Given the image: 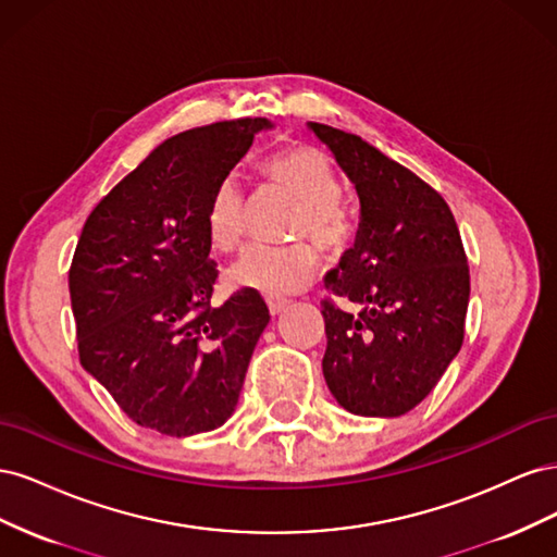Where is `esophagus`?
<instances>
[{
	"instance_id": "obj_1",
	"label": "esophagus",
	"mask_w": 557,
	"mask_h": 557,
	"mask_svg": "<svg viewBox=\"0 0 557 557\" xmlns=\"http://www.w3.org/2000/svg\"><path fill=\"white\" fill-rule=\"evenodd\" d=\"M267 307H269V313L272 315H278L285 307H288V299H278V297H269L267 299Z\"/></svg>"
}]
</instances>
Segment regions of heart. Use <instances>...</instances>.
<instances>
[{"instance_id":"obj_1","label":"heart","mask_w":557,"mask_h":557,"mask_svg":"<svg viewBox=\"0 0 557 557\" xmlns=\"http://www.w3.org/2000/svg\"><path fill=\"white\" fill-rule=\"evenodd\" d=\"M272 188L297 201L288 239L283 248L252 246L232 264L230 283L264 295H288L305 288L318 272V256L339 260L356 242V221L342 201V178L334 162L313 146H295L260 164ZM207 237L213 248L232 252L246 237V195L232 176L215 185L205 215Z\"/></svg>"}]
</instances>
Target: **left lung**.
Masks as SVG:
<instances>
[{"instance_id":"1","label":"left lung","mask_w":557,"mask_h":557,"mask_svg":"<svg viewBox=\"0 0 557 557\" xmlns=\"http://www.w3.org/2000/svg\"><path fill=\"white\" fill-rule=\"evenodd\" d=\"M309 127L360 197L356 246L327 276L332 297L320 305L323 374L346 411L395 418L432 393L462 346L469 264L460 230L444 197L407 166L358 134Z\"/></svg>"}]
</instances>
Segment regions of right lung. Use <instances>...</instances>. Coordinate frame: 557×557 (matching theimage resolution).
<instances>
[{
    "mask_svg": "<svg viewBox=\"0 0 557 557\" xmlns=\"http://www.w3.org/2000/svg\"><path fill=\"white\" fill-rule=\"evenodd\" d=\"M264 127L267 117H237L176 134L83 225L70 267L78 358L141 428L190 436L237 407L269 309L250 288L211 305L205 215Z\"/></svg>",
    "mask_w": 557,
    "mask_h": 557,
    "instance_id": "1",
    "label": "right lung"
}]
</instances>
